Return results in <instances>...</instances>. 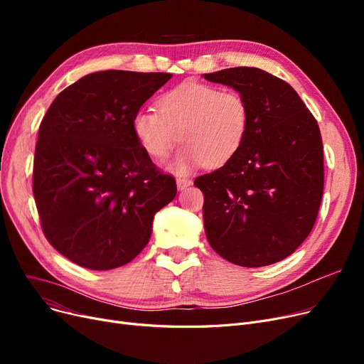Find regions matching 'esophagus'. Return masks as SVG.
Instances as JSON below:
<instances>
[{
  "mask_svg": "<svg viewBox=\"0 0 364 364\" xmlns=\"http://www.w3.org/2000/svg\"><path fill=\"white\" fill-rule=\"evenodd\" d=\"M188 186H192V180L184 178V177H178V178H177V187H178V190H186Z\"/></svg>",
  "mask_w": 364,
  "mask_h": 364,
  "instance_id": "obj_1",
  "label": "esophagus"
}]
</instances>
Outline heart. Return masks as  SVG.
I'll return each mask as SVG.
<instances>
[{
    "instance_id": "heart-1",
    "label": "heart",
    "mask_w": 364,
    "mask_h": 364,
    "mask_svg": "<svg viewBox=\"0 0 364 364\" xmlns=\"http://www.w3.org/2000/svg\"><path fill=\"white\" fill-rule=\"evenodd\" d=\"M159 110L141 109L132 118V131L143 150L164 161L181 141L172 168L186 172L205 164L217 168L242 147L250 128V106L239 91L188 81L166 91Z\"/></svg>"
}]
</instances>
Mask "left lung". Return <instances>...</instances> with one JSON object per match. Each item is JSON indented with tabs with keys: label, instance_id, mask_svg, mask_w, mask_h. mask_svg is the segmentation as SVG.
I'll return each instance as SVG.
<instances>
[{
	"label": "left lung",
	"instance_id": "obj_1",
	"mask_svg": "<svg viewBox=\"0 0 364 364\" xmlns=\"http://www.w3.org/2000/svg\"><path fill=\"white\" fill-rule=\"evenodd\" d=\"M203 78L233 87L250 106V128L236 155L195 184L202 190L205 233L236 265L284 259L307 239L323 196V143L296 91L258 68H230Z\"/></svg>",
	"mask_w": 364,
	"mask_h": 364
}]
</instances>
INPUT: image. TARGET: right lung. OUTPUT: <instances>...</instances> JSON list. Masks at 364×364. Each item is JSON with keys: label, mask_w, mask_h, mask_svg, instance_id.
I'll use <instances>...</instances> for the list:
<instances>
[{"label": "right lung", "mask_w": 364, "mask_h": 364, "mask_svg": "<svg viewBox=\"0 0 364 364\" xmlns=\"http://www.w3.org/2000/svg\"><path fill=\"white\" fill-rule=\"evenodd\" d=\"M171 73L103 70L65 88L40 125L32 192L55 251L90 270L136 258L153 217L177 195L151 162L132 118Z\"/></svg>", "instance_id": "add662e5"}]
</instances>
